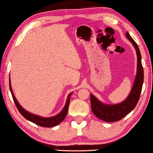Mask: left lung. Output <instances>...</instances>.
<instances>
[{
  "mask_svg": "<svg viewBox=\"0 0 153 153\" xmlns=\"http://www.w3.org/2000/svg\"><path fill=\"white\" fill-rule=\"evenodd\" d=\"M126 36L128 39L132 43L133 46L136 50L137 54V72L134 83L131 89L129 96L122 103L116 105L103 104L91 94V110L96 117L106 122H118L130 113L137 104L141 94L142 88L144 80V71L141 61V54L140 49L131 36L128 32H126Z\"/></svg>",
  "mask_w": 153,
  "mask_h": 153,
  "instance_id": "obj_1",
  "label": "left lung"
}]
</instances>
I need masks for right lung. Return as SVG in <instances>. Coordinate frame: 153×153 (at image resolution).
Wrapping results in <instances>:
<instances>
[{
    "label": "right lung",
    "instance_id": "1",
    "mask_svg": "<svg viewBox=\"0 0 153 153\" xmlns=\"http://www.w3.org/2000/svg\"><path fill=\"white\" fill-rule=\"evenodd\" d=\"M9 88H10V92H11L12 97H13V101H14L16 106L17 109H18L19 111L20 112L21 114H22L24 118L27 119V120L30 121V122L34 123V124H37L39 126H41V127H54V126L58 125V124H60V123L64 120L65 118L67 113H68V107H69L71 94L68 96L65 106L64 108H63V109L62 110V111H61L59 114L56 115L55 117H50V118H43V117L32 114H30L29 112L26 111V110H24V108L20 106V104H19L18 101H17V100L16 99L14 95L13 94V91H12L11 85H10V81H9Z\"/></svg>",
    "mask_w": 153,
    "mask_h": 153
}]
</instances>
